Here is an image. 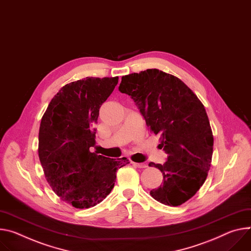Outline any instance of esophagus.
Listing matches in <instances>:
<instances>
[{
	"label": "esophagus",
	"mask_w": 251,
	"mask_h": 251,
	"mask_svg": "<svg viewBox=\"0 0 251 251\" xmlns=\"http://www.w3.org/2000/svg\"><path fill=\"white\" fill-rule=\"evenodd\" d=\"M132 164L135 165L136 167H138V168H146V167L148 166L146 163H136V162H132Z\"/></svg>",
	"instance_id": "34e87169"
}]
</instances>
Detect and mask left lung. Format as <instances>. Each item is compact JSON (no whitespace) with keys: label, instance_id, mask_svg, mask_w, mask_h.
<instances>
[{"label":"left lung","instance_id":"obj_1","mask_svg":"<svg viewBox=\"0 0 251 251\" xmlns=\"http://www.w3.org/2000/svg\"><path fill=\"white\" fill-rule=\"evenodd\" d=\"M119 91L137 104L167 153L163 165L149 163L163 174L151 196L169 206L183 204L203 185L211 166L213 134L204 105L179 78L158 69L123 76Z\"/></svg>","mask_w":251,"mask_h":251}]
</instances>
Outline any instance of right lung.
I'll use <instances>...</instances> for the list:
<instances>
[{
    "instance_id": "1",
    "label": "right lung",
    "mask_w": 251,
    "mask_h": 251,
    "mask_svg": "<svg viewBox=\"0 0 251 251\" xmlns=\"http://www.w3.org/2000/svg\"><path fill=\"white\" fill-rule=\"evenodd\" d=\"M118 77H87L63 86L41 120L39 158L46 180L60 199L75 208L93 207L111 192L126 157L111 159L91 152L101 105Z\"/></svg>"
}]
</instances>
